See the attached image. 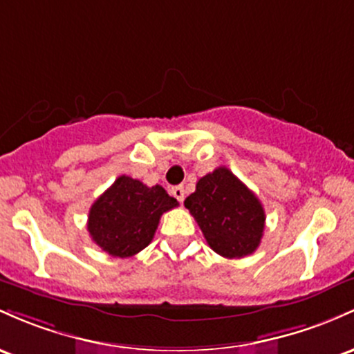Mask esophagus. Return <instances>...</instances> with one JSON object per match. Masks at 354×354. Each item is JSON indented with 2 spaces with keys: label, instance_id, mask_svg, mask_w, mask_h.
<instances>
[{
  "label": "esophagus",
  "instance_id": "obj_1",
  "mask_svg": "<svg viewBox=\"0 0 354 354\" xmlns=\"http://www.w3.org/2000/svg\"><path fill=\"white\" fill-rule=\"evenodd\" d=\"M171 195L176 198L178 201H183L185 200V188L181 185L173 186V188H171Z\"/></svg>",
  "mask_w": 354,
  "mask_h": 354
}]
</instances>
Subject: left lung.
<instances>
[{"mask_svg":"<svg viewBox=\"0 0 354 354\" xmlns=\"http://www.w3.org/2000/svg\"><path fill=\"white\" fill-rule=\"evenodd\" d=\"M208 245L227 259H242L260 245L266 212L259 198L230 169L220 166L185 200Z\"/></svg>","mask_w":354,"mask_h":354,"instance_id":"1","label":"left lung"}]
</instances>
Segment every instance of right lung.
<instances>
[{
	"instance_id": "obj_1",
	"label": "right lung",
	"mask_w": 354,
	"mask_h": 354,
	"mask_svg": "<svg viewBox=\"0 0 354 354\" xmlns=\"http://www.w3.org/2000/svg\"><path fill=\"white\" fill-rule=\"evenodd\" d=\"M178 207L162 186H146L131 176H119L91 207L87 230L92 240L112 257L127 259L153 240L159 218Z\"/></svg>"
}]
</instances>
